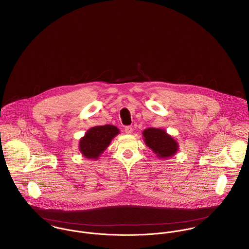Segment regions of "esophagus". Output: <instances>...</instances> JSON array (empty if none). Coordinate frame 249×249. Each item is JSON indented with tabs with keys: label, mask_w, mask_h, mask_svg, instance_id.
Listing matches in <instances>:
<instances>
[{
	"label": "esophagus",
	"mask_w": 249,
	"mask_h": 249,
	"mask_svg": "<svg viewBox=\"0 0 249 249\" xmlns=\"http://www.w3.org/2000/svg\"><path fill=\"white\" fill-rule=\"evenodd\" d=\"M132 131H133V128H132L131 126H125V128H124V132H125L126 134H131V133H132Z\"/></svg>",
	"instance_id": "esophagus-1"
}]
</instances>
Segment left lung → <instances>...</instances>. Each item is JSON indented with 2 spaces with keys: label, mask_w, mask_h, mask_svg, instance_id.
<instances>
[{
  "label": "left lung",
  "mask_w": 249,
  "mask_h": 249,
  "mask_svg": "<svg viewBox=\"0 0 249 249\" xmlns=\"http://www.w3.org/2000/svg\"><path fill=\"white\" fill-rule=\"evenodd\" d=\"M145 144L159 158H170L178 150V143L171 135L160 128H146L142 131Z\"/></svg>",
  "instance_id": "obj_1"
}]
</instances>
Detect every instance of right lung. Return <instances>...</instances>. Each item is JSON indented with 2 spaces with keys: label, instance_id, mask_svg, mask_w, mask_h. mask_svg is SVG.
I'll use <instances>...</instances> for the list:
<instances>
[{
  "label": "right lung",
  "instance_id": "add662e5",
  "mask_svg": "<svg viewBox=\"0 0 249 249\" xmlns=\"http://www.w3.org/2000/svg\"><path fill=\"white\" fill-rule=\"evenodd\" d=\"M120 130L111 124L91 127L79 141V150L88 159H98Z\"/></svg>",
  "mask_w": 249,
  "mask_h": 249
}]
</instances>
